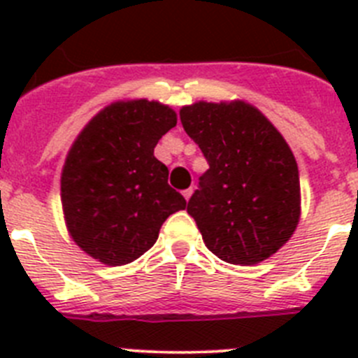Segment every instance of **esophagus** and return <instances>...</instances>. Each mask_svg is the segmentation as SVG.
<instances>
[{"instance_id": "34e87169", "label": "esophagus", "mask_w": 358, "mask_h": 358, "mask_svg": "<svg viewBox=\"0 0 358 358\" xmlns=\"http://www.w3.org/2000/svg\"><path fill=\"white\" fill-rule=\"evenodd\" d=\"M192 194H194V188H188V189H185V192H182V195H185L186 201H189V197H192Z\"/></svg>"}]
</instances>
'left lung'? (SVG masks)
<instances>
[{
  "label": "left lung",
  "instance_id": "left-lung-1",
  "mask_svg": "<svg viewBox=\"0 0 358 358\" xmlns=\"http://www.w3.org/2000/svg\"><path fill=\"white\" fill-rule=\"evenodd\" d=\"M181 123L210 169L188 201L206 248L255 265L289 242L301 215L292 150L260 110L242 100L182 107Z\"/></svg>",
  "mask_w": 358,
  "mask_h": 358
}]
</instances>
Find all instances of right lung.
I'll list each match as a JSON object with an SVG mask.
<instances>
[{
    "instance_id": "1",
    "label": "right lung",
    "mask_w": 358,
    "mask_h": 358,
    "mask_svg": "<svg viewBox=\"0 0 358 358\" xmlns=\"http://www.w3.org/2000/svg\"><path fill=\"white\" fill-rule=\"evenodd\" d=\"M177 115L159 102L127 100L100 110L66 157L61 201L78 248L106 265H125L156 243L163 222L186 201L169 185L154 147Z\"/></svg>"
}]
</instances>
